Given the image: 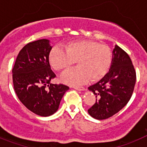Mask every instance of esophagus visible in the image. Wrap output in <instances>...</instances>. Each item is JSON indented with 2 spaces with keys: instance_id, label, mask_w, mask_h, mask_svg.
Segmentation results:
<instances>
[{
  "instance_id": "1",
  "label": "esophagus",
  "mask_w": 147,
  "mask_h": 147,
  "mask_svg": "<svg viewBox=\"0 0 147 147\" xmlns=\"http://www.w3.org/2000/svg\"><path fill=\"white\" fill-rule=\"evenodd\" d=\"M74 89H76L77 90H79V91H84L85 90V88L84 87H73Z\"/></svg>"
}]
</instances>
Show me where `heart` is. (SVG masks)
I'll return each instance as SVG.
<instances>
[{
    "mask_svg": "<svg viewBox=\"0 0 147 147\" xmlns=\"http://www.w3.org/2000/svg\"><path fill=\"white\" fill-rule=\"evenodd\" d=\"M65 51L54 47L49 54L51 66L57 71L71 67L77 61V69L65 71L61 81L71 86L99 81L108 73L112 62L111 51L106 45L92 40L81 39L64 45Z\"/></svg>",
    "mask_w": 147,
    "mask_h": 147,
    "instance_id": "b5f03b06",
    "label": "heart"
}]
</instances>
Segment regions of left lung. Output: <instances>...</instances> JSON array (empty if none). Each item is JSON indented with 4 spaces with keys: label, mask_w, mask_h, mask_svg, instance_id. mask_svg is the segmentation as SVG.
Listing matches in <instances>:
<instances>
[{
    "label": "left lung",
    "mask_w": 147,
    "mask_h": 147,
    "mask_svg": "<svg viewBox=\"0 0 147 147\" xmlns=\"http://www.w3.org/2000/svg\"><path fill=\"white\" fill-rule=\"evenodd\" d=\"M135 82L136 72L131 58L115 45L109 71L88 87L96 97V103L88 110L89 114L96 119H105L118 113L130 100Z\"/></svg>",
    "instance_id": "8db88e82"
}]
</instances>
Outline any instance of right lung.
Returning a JSON list of instances; mask_svg holds the SVG:
<instances>
[{
    "mask_svg": "<svg viewBox=\"0 0 147 147\" xmlns=\"http://www.w3.org/2000/svg\"><path fill=\"white\" fill-rule=\"evenodd\" d=\"M51 49L47 39L28 43L18 53L12 71L15 92L19 100L41 117L54 114L69 89L63 84L51 83L56 76L49 63Z\"/></svg>",
    "mask_w": 147,
    "mask_h": 147,
    "instance_id": "add662e5",
    "label": "right lung"
}]
</instances>
